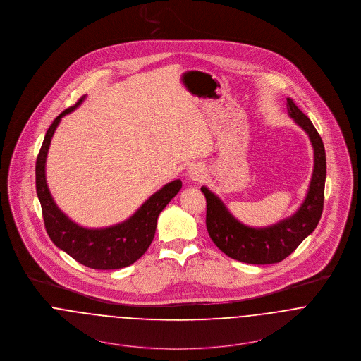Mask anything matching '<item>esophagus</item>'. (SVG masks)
Listing matches in <instances>:
<instances>
[{
	"label": "esophagus",
	"mask_w": 361,
	"mask_h": 361,
	"mask_svg": "<svg viewBox=\"0 0 361 361\" xmlns=\"http://www.w3.org/2000/svg\"><path fill=\"white\" fill-rule=\"evenodd\" d=\"M187 173H188V176L191 177L192 180H199V178H202V176H203V168H202L200 165L193 164V165H191V166L188 168Z\"/></svg>",
	"instance_id": "34e87169"
}]
</instances>
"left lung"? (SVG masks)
Masks as SVG:
<instances>
[{
  "mask_svg": "<svg viewBox=\"0 0 361 361\" xmlns=\"http://www.w3.org/2000/svg\"><path fill=\"white\" fill-rule=\"evenodd\" d=\"M288 113L297 126L308 135L314 149V171L307 196L292 216L266 228H251L226 209L222 200L207 187L200 191L206 196V226L214 244L229 257L250 264H271L292 254L305 237L315 231L323 212L326 152L318 130L311 120L288 98Z\"/></svg>",
  "mask_w": 361,
  "mask_h": 361,
  "instance_id": "1",
  "label": "left lung"
}]
</instances>
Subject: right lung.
<instances>
[{
    "label": "right lung",
    "instance_id": "obj_1",
    "mask_svg": "<svg viewBox=\"0 0 361 361\" xmlns=\"http://www.w3.org/2000/svg\"><path fill=\"white\" fill-rule=\"evenodd\" d=\"M85 98L82 97L75 106L68 107L57 116L44 135L35 166L37 195L42 207L46 232L60 250L90 269H123L135 263L147 251L155 234L158 215L181 190L183 183L181 180H174L164 185L159 191L149 196L127 221L105 229H87L69 219L57 207L49 191L44 171L46 157L54 130L61 118L79 106Z\"/></svg>",
    "mask_w": 361,
    "mask_h": 361
}]
</instances>
